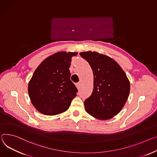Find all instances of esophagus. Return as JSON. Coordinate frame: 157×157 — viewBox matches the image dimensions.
<instances>
[{
    "label": "esophagus",
    "mask_w": 157,
    "mask_h": 157,
    "mask_svg": "<svg viewBox=\"0 0 157 157\" xmlns=\"http://www.w3.org/2000/svg\"><path fill=\"white\" fill-rule=\"evenodd\" d=\"M81 82H78L76 84V87L78 89H79L80 87H81Z\"/></svg>",
    "instance_id": "1"
}]
</instances>
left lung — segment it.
Listing matches in <instances>:
<instances>
[{"label":"left lung","mask_w":157,"mask_h":157,"mask_svg":"<svg viewBox=\"0 0 157 157\" xmlns=\"http://www.w3.org/2000/svg\"><path fill=\"white\" fill-rule=\"evenodd\" d=\"M90 64L93 73L91 95L84 101L86 112L101 120L113 118L123 108L130 91V84L120 66L108 56L97 52L79 53Z\"/></svg>","instance_id":"obj_1"}]
</instances>
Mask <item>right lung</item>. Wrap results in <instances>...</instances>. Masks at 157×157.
<instances>
[{"instance_id": "1", "label": "right lung", "mask_w": 157, "mask_h": 157, "mask_svg": "<svg viewBox=\"0 0 157 157\" xmlns=\"http://www.w3.org/2000/svg\"><path fill=\"white\" fill-rule=\"evenodd\" d=\"M78 52L61 51L45 59L35 70L28 84V93L35 108L45 115L66 111L78 90L71 81L69 69Z\"/></svg>"}]
</instances>
